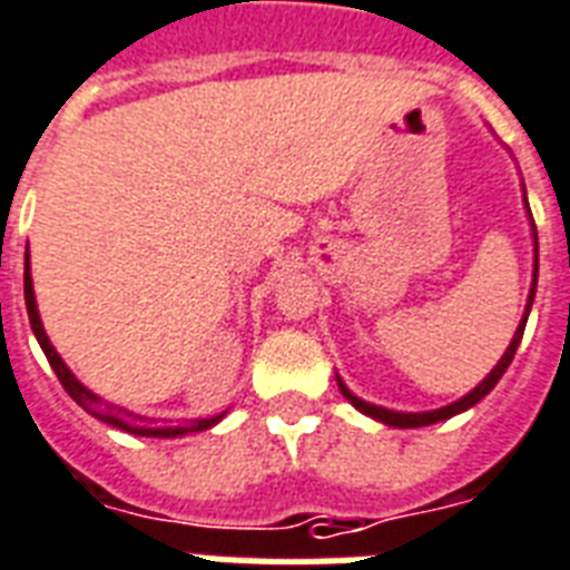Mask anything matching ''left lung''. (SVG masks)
I'll return each mask as SVG.
<instances>
[{"instance_id":"obj_1","label":"left lung","mask_w":570,"mask_h":570,"mask_svg":"<svg viewBox=\"0 0 570 570\" xmlns=\"http://www.w3.org/2000/svg\"><path fill=\"white\" fill-rule=\"evenodd\" d=\"M523 208H527V217H530V226H532V253H535V258H532V285H530V297H527V306H523V317L521 323H518L515 335H512V341H509L507 353L500 356V362L491 367V373L485 376V380L476 385L473 391H468L465 397H459L456 403H450V406H441V409H432V412H394V409H385V406H373V403H367V400L356 397L353 391L344 385V380H341L338 373H335V380H338V389L341 394L353 403V406L358 409L362 414H367V417H373V421L385 423V426H397V430H414V426H430V423H439V421H448V417H453V414H462L468 412L471 406H476L485 394H489L494 385L500 382V376L507 373V367L512 364V358H515V350L518 344H521L523 338V326H527V317H530V308H532V299H535V285H539V235H535V223H532V214H530V203H527V190H523Z\"/></svg>"}]
</instances>
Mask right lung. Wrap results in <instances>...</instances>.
I'll list each match as a JSON object with an SVG mask.
<instances>
[{"label":"right lung","mask_w":570,"mask_h":570,"mask_svg":"<svg viewBox=\"0 0 570 570\" xmlns=\"http://www.w3.org/2000/svg\"><path fill=\"white\" fill-rule=\"evenodd\" d=\"M22 288H26V312H29V323H31V332H35V338H38L40 350L47 353L49 364H52L55 376L61 380L63 391L70 394L76 403L88 414L99 417V421L111 423L117 430L122 432H131V435H144V439H181V435H188V432H203V430H212L214 423H220L226 417V412L220 414H212V417H197V421L190 423H153V421H144L138 414L126 412V409H117V406H108L99 394H94L90 389H85L79 380H76V373L63 364V358L58 356V350L52 347V341L47 338V330H43V323H40V312H38V299H35V285H31V273H29V264H26V279H22Z\"/></svg>","instance_id":"right-lung-1"}]
</instances>
